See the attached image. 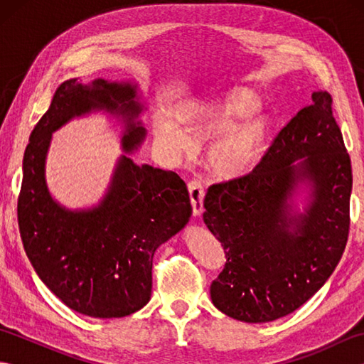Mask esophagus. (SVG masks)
I'll use <instances>...</instances> for the list:
<instances>
[{"label":"esophagus","instance_id":"esophagus-1","mask_svg":"<svg viewBox=\"0 0 364 364\" xmlns=\"http://www.w3.org/2000/svg\"><path fill=\"white\" fill-rule=\"evenodd\" d=\"M189 189V197H191V205H192V213L197 218L203 213V200H205V189L200 181H191L188 184Z\"/></svg>","mask_w":364,"mask_h":364}]
</instances>
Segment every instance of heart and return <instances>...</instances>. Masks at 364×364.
Here are the masks:
<instances>
[{
  "label": "heart",
  "mask_w": 364,
  "mask_h": 364,
  "mask_svg": "<svg viewBox=\"0 0 364 364\" xmlns=\"http://www.w3.org/2000/svg\"><path fill=\"white\" fill-rule=\"evenodd\" d=\"M255 107L257 98L245 87L189 100L176 107L178 120L170 115L154 117V139L167 153L180 154L191 149L192 139L178 122L194 134L218 133L206 149V167L220 180H237L259 164L269 146V120L264 115L247 117Z\"/></svg>",
  "instance_id": "heart-1"
}]
</instances>
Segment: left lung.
Masks as SVG:
<instances>
[{
    "label": "left lung",
    "instance_id": "left-lung-1",
    "mask_svg": "<svg viewBox=\"0 0 364 364\" xmlns=\"http://www.w3.org/2000/svg\"><path fill=\"white\" fill-rule=\"evenodd\" d=\"M306 191L301 213L293 198ZM352 166L328 92L289 120L253 172L213 184L203 220L227 262L214 306L242 322L296 311L333 274L349 236Z\"/></svg>",
    "mask_w": 364,
    "mask_h": 364
}]
</instances>
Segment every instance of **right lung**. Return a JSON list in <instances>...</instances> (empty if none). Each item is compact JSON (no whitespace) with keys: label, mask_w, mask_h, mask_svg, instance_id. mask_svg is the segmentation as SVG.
Masks as SVG:
<instances>
[{"label":"right lung","mask_w":364,"mask_h":364,"mask_svg":"<svg viewBox=\"0 0 364 364\" xmlns=\"http://www.w3.org/2000/svg\"><path fill=\"white\" fill-rule=\"evenodd\" d=\"M103 110L124 125L122 148L102 202L68 210L52 198L44 176L52 133L72 118ZM137 84L97 78L64 81L38 120L23 158L18 227L38 278L54 296L90 318H123L149 304L153 255L189 222V192L170 170L129 156L146 129Z\"/></svg>","instance_id":"right-lung-1"}]
</instances>
